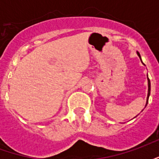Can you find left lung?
<instances>
[{
    "mask_svg": "<svg viewBox=\"0 0 159 159\" xmlns=\"http://www.w3.org/2000/svg\"><path fill=\"white\" fill-rule=\"evenodd\" d=\"M137 54H138V56L140 57V60H141V58H140V53H139V52H137ZM141 62H142V61H141ZM142 64H143V63H142ZM147 82H148V92H147V104H146V107H147V103H148V99H149V96H150V91H151V83H150V80H149V78H148V76H147Z\"/></svg>",
    "mask_w": 159,
    "mask_h": 159,
    "instance_id": "obj_1",
    "label": "left lung"
}]
</instances>
